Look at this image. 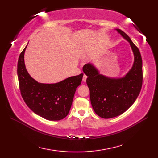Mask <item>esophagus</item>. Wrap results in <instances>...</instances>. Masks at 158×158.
I'll return each instance as SVG.
<instances>
[{"label": "esophagus", "mask_w": 158, "mask_h": 158, "mask_svg": "<svg viewBox=\"0 0 158 158\" xmlns=\"http://www.w3.org/2000/svg\"><path fill=\"white\" fill-rule=\"evenodd\" d=\"M86 79H87V76L85 75V74H84V76H83V78H82V80H83V81L84 82H85V81H86Z\"/></svg>", "instance_id": "obj_1"}]
</instances>
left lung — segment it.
<instances>
[{
  "instance_id": "left-lung-1",
  "label": "left lung",
  "mask_w": 158,
  "mask_h": 158,
  "mask_svg": "<svg viewBox=\"0 0 158 158\" xmlns=\"http://www.w3.org/2000/svg\"><path fill=\"white\" fill-rule=\"evenodd\" d=\"M130 44L134 54L131 70L122 78H110L99 73L92 63L85 64L83 72L88 76L91 104L95 113L103 118L117 117L125 112L135 102L142 85V60L138 47L131 38L115 29Z\"/></svg>"
}]
</instances>
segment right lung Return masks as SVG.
Returning a JSON list of instances; mask_svg holds the SVG:
<instances>
[{"instance_id": "right-lung-1", "label": "right lung", "mask_w": 158, "mask_h": 158, "mask_svg": "<svg viewBox=\"0 0 158 158\" xmlns=\"http://www.w3.org/2000/svg\"><path fill=\"white\" fill-rule=\"evenodd\" d=\"M27 46L20 55L17 73L23 99L31 111L49 121H59L67 116L75 92L83 74L71 76L55 84L37 82L27 73L24 63Z\"/></svg>"}]
</instances>
